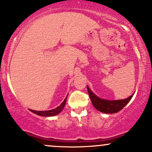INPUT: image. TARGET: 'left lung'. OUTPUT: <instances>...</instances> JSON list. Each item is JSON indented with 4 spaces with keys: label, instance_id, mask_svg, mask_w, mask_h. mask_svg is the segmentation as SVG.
<instances>
[{
    "label": "left lung",
    "instance_id": "obj_1",
    "mask_svg": "<svg viewBox=\"0 0 152 152\" xmlns=\"http://www.w3.org/2000/svg\"><path fill=\"white\" fill-rule=\"evenodd\" d=\"M87 90H88V93L93 106L99 111L105 113V114H114L121 111L130 102L131 98L133 96V94H132L131 96L123 100H109L97 97L95 94L92 92L88 86H87Z\"/></svg>",
    "mask_w": 152,
    "mask_h": 152
}]
</instances>
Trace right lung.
<instances>
[{
  "mask_svg": "<svg viewBox=\"0 0 152 152\" xmlns=\"http://www.w3.org/2000/svg\"><path fill=\"white\" fill-rule=\"evenodd\" d=\"M68 96V95H67ZM67 96L65 97V99L64 100V101L61 103L58 107H57L56 108H54V109L52 110H49V111H34V110H31L30 109V111L31 112L34 113V114L38 115V116H56V115L59 114L64 108L65 105V103H66V100H67Z\"/></svg>",
  "mask_w": 152,
  "mask_h": 152,
  "instance_id": "obj_1",
  "label": "right lung"
}]
</instances>
